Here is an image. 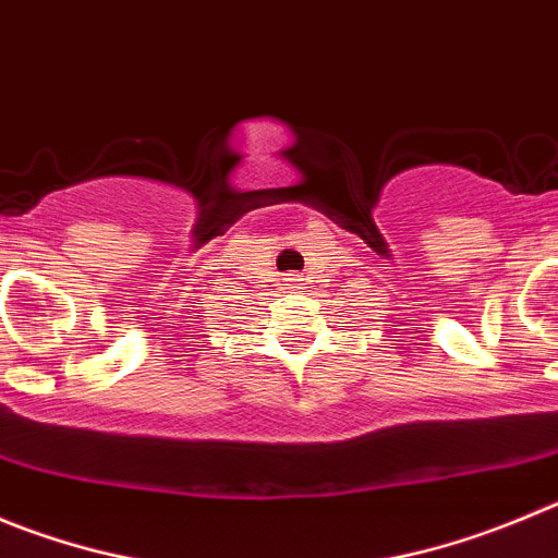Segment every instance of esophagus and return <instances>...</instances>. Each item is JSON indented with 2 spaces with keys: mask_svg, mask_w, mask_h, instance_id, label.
<instances>
[{
  "mask_svg": "<svg viewBox=\"0 0 558 558\" xmlns=\"http://www.w3.org/2000/svg\"><path fill=\"white\" fill-rule=\"evenodd\" d=\"M286 280H289L291 289H296V283H300V278H296V275H289V278H286Z\"/></svg>",
  "mask_w": 558,
  "mask_h": 558,
  "instance_id": "obj_1",
  "label": "esophagus"
}]
</instances>
